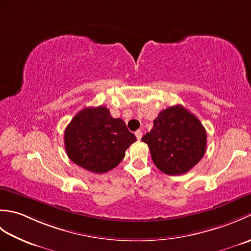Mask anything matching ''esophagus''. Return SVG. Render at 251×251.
Returning <instances> with one entry per match:
<instances>
[{"mask_svg":"<svg viewBox=\"0 0 251 251\" xmlns=\"http://www.w3.org/2000/svg\"><path fill=\"white\" fill-rule=\"evenodd\" d=\"M135 135H136V137H137V139L140 140L141 138H142V131H141V130H137V131L135 132Z\"/></svg>","mask_w":251,"mask_h":251,"instance_id":"esophagus-1","label":"esophagus"}]
</instances>
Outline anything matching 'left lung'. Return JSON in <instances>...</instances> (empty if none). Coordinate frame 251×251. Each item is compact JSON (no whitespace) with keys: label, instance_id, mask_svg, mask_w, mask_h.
<instances>
[{"label":"left lung","instance_id":"obj_1","mask_svg":"<svg viewBox=\"0 0 251 251\" xmlns=\"http://www.w3.org/2000/svg\"><path fill=\"white\" fill-rule=\"evenodd\" d=\"M141 140L161 172L178 176L188 173L204 156L207 134L194 114L177 104L159 112L152 130Z\"/></svg>","mask_w":251,"mask_h":251}]
</instances>
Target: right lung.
<instances>
[{"label":"right lung","instance_id":"obj_1","mask_svg":"<svg viewBox=\"0 0 251 251\" xmlns=\"http://www.w3.org/2000/svg\"><path fill=\"white\" fill-rule=\"evenodd\" d=\"M136 140L124 121L112 117L103 105L79 111L65 130L69 158L95 174H103L116 167Z\"/></svg>","mask_w":251,"mask_h":251}]
</instances>
